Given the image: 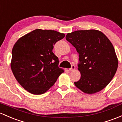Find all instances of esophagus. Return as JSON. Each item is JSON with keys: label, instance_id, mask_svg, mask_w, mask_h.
I'll return each instance as SVG.
<instances>
[{"label": "esophagus", "instance_id": "obj_1", "mask_svg": "<svg viewBox=\"0 0 122 122\" xmlns=\"http://www.w3.org/2000/svg\"><path fill=\"white\" fill-rule=\"evenodd\" d=\"M75 69H76V67L74 66H71V67L70 68V69H69V71H73V70H75Z\"/></svg>", "mask_w": 122, "mask_h": 122}]
</instances>
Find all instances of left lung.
Segmentation results:
<instances>
[{"label":"left lung","mask_w":122,"mask_h":122,"mask_svg":"<svg viewBox=\"0 0 122 122\" xmlns=\"http://www.w3.org/2000/svg\"><path fill=\"white\" fill-rule=\"evenodd\" d=\"M66 39L79 54L80 79L74 84L82 92L92 94L103 90L112 80L118 59L111 42L101 31L78 30L68 33Z\"/></svg>","instance_id":"1"}]
</instances>
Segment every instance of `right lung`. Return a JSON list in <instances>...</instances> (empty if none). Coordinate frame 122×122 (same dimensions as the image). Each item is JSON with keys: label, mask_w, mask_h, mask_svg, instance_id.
<instances>
[{"label": "right lung", "mask_w": 122, "mask_h": 122, "mask_svg": "<svg viewBox=\"0 0 122 122\" xmlns=\"http://www.w3.org/2000/svg\"><path fill=\"white\" fill-rule=\"evenodd\" d=\"M65 36L54 30L36 29L14 44L11 69L17 81L28 92L35 95L46 92L64 72L58 67L59 61L52 49Z\"/></svg>", "instance_id": "right-lung-1"}]
</instances>
